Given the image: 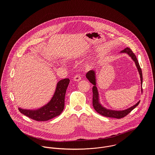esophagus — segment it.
<instances>
[{
  "instance_id": "obj_1",
  "label": "esophagus",
  "mask_w": 155,
  "mask_h": 155,
  "mask_svg": "<svg viewBox=\"0 0 155 155\" xmlns=\"http://www.w3.org/2000/svg\"><path fill=\"white\" fill-rule=\"evenodd\" d=\"M81 80V77L79 75H76L73 78V81L76 82H79Z\"/></svg>"
}]
</instances>
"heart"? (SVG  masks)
I'll return each instance as SVG.
<instances>
[{
  "label": "heart",
  "instance_id": "obj_1",
  "mask_svg": "<svg viewBox=\"0 0 155 155\" xmlns=\"http://www.w3.org/2000/svg\"><path fill=\"white\" fill-rule=\"evenodd\" d=\"M89 66L88 65H86L84 67V68H85V70H87V69L89 68Z\"/></svg>",
  "mask_w": 155,
  "mask_h": 155
}]
</instances>
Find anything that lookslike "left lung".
<instances>
[{
    "mask_svg": "<svg viewBox=\"0 0 155 155\" xmlns=\"http://www.w3.org/2000/svg\"><path fill=\"white\" fill-rule=\"evenodd\" d=\"M120 53H125L127 54L134 61L135 66L137 68L138 71L139 73L140 76V80H141V85L142 86L143 84V74H142V71L139 65L138 61L136 58L135 55L131 49L129 48H126L124 50L121 51ZM87 78L88 79L89 81L94 85L92 88V92H93V97H92V105L95 111L98 113L99 114L109 117H113V118H117V119H120L125 116H127L128 113H130L134 109H135L140 103L139 101L137 102L135 105L131 106V107L125 110H111L104 107L100 103V96L97 87H96L97 85V79H96V73L95 70H90L86 74ZM142 87H141V92H142Z\"/></svg>",
    "mask_w": 155,
    "mask_h": 155,
    "instance_id": "obj_1",
    "label": "left lung"
}]
</instances>
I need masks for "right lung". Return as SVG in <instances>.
I'll use <instances>...</instances> for the list:
<instances>
[{
	"instance_id": "obj_1",
	"label": "right lung",
	"mask_w": 155,
	"mask_h": 155,
	"mask_svg": "<svg viewBox=\"0 0 155 155\" xmlns=\"http://www.w3.org/2000/svg\"><path fill=\"white\" fill-rule=\"evenodd\" d=\"M70 80L66 78L57 84L54 94L51 100L44 106L34 110L18 108L25 116L37 121H46L59 116L64 108V100Z\"/></svg>"
}]
</instances>
